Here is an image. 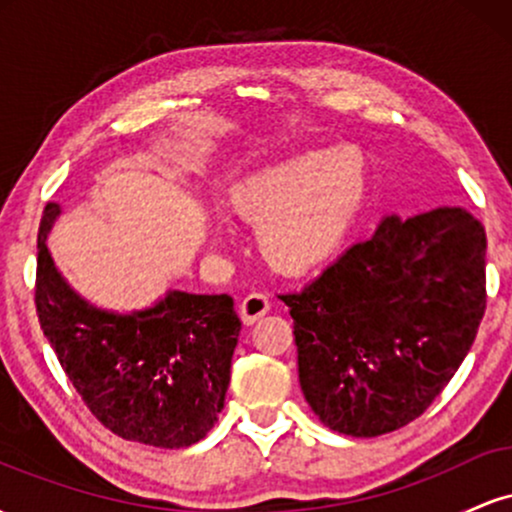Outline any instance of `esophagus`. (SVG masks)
Segmentation results:
<instances>
[{"label":"esophagus","mask_w":512,"mask_h":512,"mask_svg":"<svg viewBox=\"0 0 512 512\" xmlns=\"http://www.w3.org/2000/svg\"><path fill=\"white\" fill-rule=\"evenodd\" d=\"M269 308H272V303H269V298L264 296V293H250V296H245L243 303H240V320H243L245 325H252V322H257L260 317L267 315Z\"/></svg>","instance_id":"1"}]
</instances>
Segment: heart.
I'll return each mask as SVG.
<instances>
[{"instance_id": "obj_1", "label": "heart", "mask_w": 512, "mask_h": 512, "mask_svg": "<svg viewBox=\"0 0 512 512\" xmlns=\"http://www.w3.org/2000/svg\"><path fill=\"white\" fill-rule=\"evenodd\" d=\"M368 178L366 154L339 142L240 175L228 185L226 207L257 226V248L272 267L308 272L349 238L366 202Z\"/></svg>"}]
</instances>
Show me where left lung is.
Segmentation results:
<instances>
[{
    "label": "left lung",
    "instance_id": "left-lung-1",
    "mask_svg": "<svg viewBox=\"0 0 512 512\" xmlns=\"http://www.w3.org/2000/svg\"><path fill=\"white\" fill-rule=\"evenodd\" d=\"M305 402L332 431L375 438L431 407L486 308V233L460 207L387 214L303 291L286 293Z\"/></svg>",
    "mask_w": 512,
    "mask_h": 512
}]
</instances>
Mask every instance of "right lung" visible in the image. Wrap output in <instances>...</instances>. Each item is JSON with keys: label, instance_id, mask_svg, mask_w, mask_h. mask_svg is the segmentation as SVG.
Listing matches in <instances>:
<instances>
[{"label": "right lung", "instance_id": "obj_1", "mask_svg": "<svg viewBox=\"0 0 512 512\" xmlns=\"http://www.w3.org/2000/svg\"><path fill=\"white\" fill-rule=\"evenodd\" d=\"M62 216L48 202L38 231L35 308L45 337L86 407L117 436L178 450L219 421L240 317L228 293L170 289L146 308L108 310L64 279L48 236Z\"/></svg>", "mask_w": 512, "mask_h": 512}]
</instances>
